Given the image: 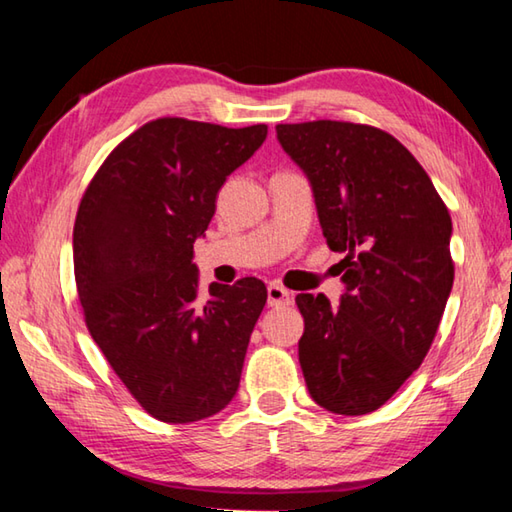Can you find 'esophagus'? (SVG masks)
Returning <instances> with one entry per match:
<instances>
[{"label":"esophagus","instance_id":"esophagus-1","mask_svg":"<svg viewBox=\"0 0 512 512\" xmlns=\"http://www.w3.org/2000/svg\"><path fill=\"white\" fill-rule=\"evenodd\" d=\"M268 307H282V305H291L293 302V293L287 291L280 284H268Z\"/></svg>","mask_w":512,"mask_h":512}]
</instances>
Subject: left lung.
<instances>
[{
    "label": "left lung",
    "instance_id": "obj_1",
    "mask_svg": "<svg viewBox=\"0 0 512 512\" xmlns=\"http://www.w3.org/2000/svg\"><path fill=\"white\" fill-rule=\"evenodd\" d=\"M307 173L327 246L339 262V307L296 298L309 395L339 415L377 411L427 357L454 284L452 219L427 171L391 133L352 121L277 124Z\"/></svg>",
    "mask_w": 512,
    "mask_h": 512
}]
</instances>
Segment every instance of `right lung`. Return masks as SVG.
<instances>
[{
  "mask_svg": "<svg viewBox=\"0 0 512 512\" xmlns=\"http://www.w3.org/2000/svg\"><path fill=\"white\" fill-rule=\"evenodd\" d=\"M266 133V124L153 119L112 149L81 198L74 277L85 325L155 420L210 418L239 388L266 287L241 277L210 284L203 300L192 257L225 178Z\"/></svg>",
  "mask_w": 512,
  "mask_h": 512,
  "instance_id": "right-lung-1",
  "label": "right lung"
}]
</instances>
